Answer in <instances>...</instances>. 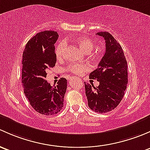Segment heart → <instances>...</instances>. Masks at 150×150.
<instances>
[{
    "label": "heart",
    "instance_id": "obj_1",
    "mask_svg": "<svg viewBox=\"0 0 150 150\" xmlns=\"http://www.w3.org/2000/svg\"><path fill=\"white\" fill-rule=\"evenodd\" d=\"M76 42L79 47L85 53L90 52L94 47L93 42L86 37H79L77 38ZM65 47H66V43L64 42H61L55 48V55L58 60H61L63 58ZM88 70L89 67L84 65H71L68 68V71L71 72L74 75H81Z\"/></svg>",
    "mask_w": 150,
    "mask_h": 150
}]
</instances>
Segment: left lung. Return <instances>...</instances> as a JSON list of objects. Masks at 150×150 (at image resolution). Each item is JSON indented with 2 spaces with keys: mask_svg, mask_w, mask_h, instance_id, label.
I'll use <instances>...</instances> for the list:
<instances>
[{
  "mask_svg": "<svg viewBox=\"0 0 150 150\" xmlns=\"http://www.w3.org/2000/svg\"><path fill=\"white\" fill-rule=\"evenodd\" d=\"M97 35L105 41V52L89 79H97L100 84L97 87L84 84L89 108L104 113L115 109L123 98L128 84L127 61L121 45L109 32H100Z\"/></svg>",
  "mask_w": 150,
  "mask_h": 150,
  "instance_id": "left-lung-1",
  "label": "left lung"
}]
</instances>
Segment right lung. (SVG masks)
Returning <instances> with one entry per match:
<instances>
[{
	"mask_svg": "<svg viewBox=\"0 0 150 150\" xmlns=\"http://www.w3.org/2000/svg\"><path fill=\"white\" fill-rule=\"evenodd\" d=\"M57 32H39L27 43L22 55L21 82L31 106L45 115L57 114L64 107L67 80L61 78L52 86L45 80L47 70L55 66L56 55L54 44Z\"/></svg>",
	"mask_w": 150,
	"mask_h": 150,
	"instance_id": "add662e5",
	"label": "right lung"
}]
</instances>
